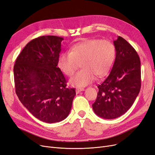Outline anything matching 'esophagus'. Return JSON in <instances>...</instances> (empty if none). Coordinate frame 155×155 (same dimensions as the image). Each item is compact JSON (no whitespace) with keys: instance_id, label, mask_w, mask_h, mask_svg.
Returning <instances> with one entry per match:
<instances>
[{"instance_id":"1","label":"esophagus","mask_w":155,"mask_h":155,"mask_svg":"<svg viewBox=\"0 0 155 155\" xmlns=\"http://www.w3.org/2000/svg\"><path fill=\"white\" fill-rule=\"evenodd\" d=\"M84 88H77L76 89V92H77V93H79V92H81V91H84Z\"/></svg>"}]
</instances>
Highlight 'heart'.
<instances>
[{"mask_svg":"<svg viewBox=\"0 0 155 155\" xmlns=\"http://www.w3.org/2000/svg\"><path fill=\"white\" fill-rule=\"evenodd\" d=\"M116 56V48L109 40L86 39L71 48L69 53L61 54L58 66L68 77H72L80 67L82 69L70 79V84L84 87L91 83L94 76L102 77L107 73Z\"/></svg>","mask_w":155,"mask_h":155,"instance_id":"obj_1","label":"heart"}]
</instances>
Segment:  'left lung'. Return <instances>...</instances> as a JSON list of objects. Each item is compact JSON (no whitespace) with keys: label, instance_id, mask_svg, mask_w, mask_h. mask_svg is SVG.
Returning a JSON list of instances; mask_svg holds the SVG:
<instances>
[{"label":"left lung","instance_id":"8db88e82","mask_svg":"<svg viewBox=\"0 0 155 155\" xmlns=\"http://www.w3.org/2000/svg\"><path fill=\"white\" fill-rule=\"evenodd\" d=\"M116 58L109 76L98 85V92L93 109L97 115L114 119L126 113L133 104L141 87L140 60L126 40L114 41Z\"/></svg>","mask_w":155,"mask_h":155}]
</instances>
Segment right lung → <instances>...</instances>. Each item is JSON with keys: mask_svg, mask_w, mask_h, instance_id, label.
<instances>
[{"mask_svg": "<svg viewBox=\"0 0 155 155\" xmlns=\"http://www.w3.org/2000/svg\"><path fill=\"white\" fill-rule=\"evenodd\" d=\"M64 38L46 35L24 48L14 65L15 92L28 110L46 123L61 122L71 111L76 92L57 67Z\"/></svg>", "mask_w": 155, "mask_h": 155, "instance_id": "add662e5", "label": "right lung"}]
</instances>
